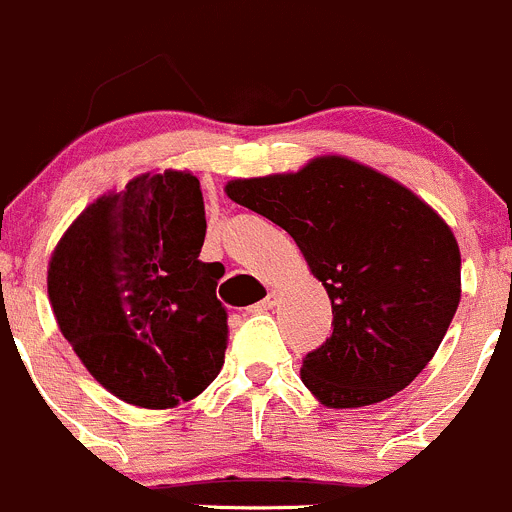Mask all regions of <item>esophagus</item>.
Returning a JSON list of instances; mask_svg holds the SVG:
<instances>
[{
	"mask_svg": "<svg viewBox=\"0 0 512 512\" xmlns=\"http://www.w3.org/2000/svg\"><path fill=\"white\" fill-rule=\"evenodd\" d=\"M275 303H278V293H272V290H270V293H267L265 298L260 300V303L252 305L250 310H252V313H262V310H270Z\"/></svg>",
	"mask_w": 512,
	"mask_h": 512,
	"instance_id": "esophagus-1",
	"label": "esophagus"
}]
</instances>
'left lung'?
<instances>
[{
	"instance_id": "8db88e82",
	"label": "left lung",
	"mask_w": 512,
	"mask_h": 512,
	"mask_svg": "<svg viewBox=\"0 0 512 512\" xmlns=\"http://www.w3.org/2000/svg\"><path fill=\"white\" fill-rule=\"evenodd\" d=\"M227 197L283 227L331 298V338L300 369L326 407L376 404L422 374L460 305V247L429 204L343 156L229 181Z\"/></svg>"
}]
</instances>
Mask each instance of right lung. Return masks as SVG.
Segmentation results:
<instances>
[{
	"instance_id": "right-lung-1",
	"label": "right lung",
	"mask_w": 512,
	"mask_h": 512,
	"mask_svg": "<svg viewBox=\"0 0 512 512\" xmlns=\"http://www.w3.org/2000/svg\"><path fill=\"white\" fill-rule=\"evenodd\" d=\"M199 179L143 174L90 204L62 234L47 293L62 336L118 399L169 409L202 394L224 364L222 262H202Z\"/></svg>"
}]
</instances>
